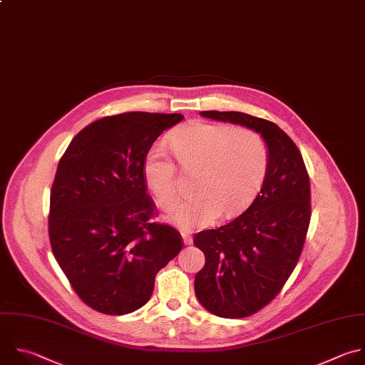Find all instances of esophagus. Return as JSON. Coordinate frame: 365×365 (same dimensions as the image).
<instances>
[{"label": "esophagus", "mask_w": 365, "mask_h": 365, "mask_svg": "<svg viewBox=\"0 0 365 365\" xmlns=\"http://www.w3.org/2000/svg\"><path fill=\"white\" fill-rule=\"evenodd\" d=\"M182 237H183V244H185V245H192V237H190L189 235L183 233Z\"/></svg>", "instance_id": "esophagus-1"}]
</instances>
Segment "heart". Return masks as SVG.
Listing matches in <instances>:
<instances>
[{
	"label": "heart",
	"mask_w": 365,
	"mask_h": 365,
	"mask_svg": "<svg viewBox=\"0 0 365 365\" xmlns=\"http://www.w3.org/2000/svg\"><path fill=\"white\" fill-rule=\"evenodd\" d=\"M169 143L183 170H199L195 176L197 193L172 215L185 230L206 227L223 212L232 217L245 210L265 182L269 152L252 130L192 121L175 132ZM143 175L158 205L173 207L179 196L178 170L163 149L149 150Z\"/></svg>",
	"instance_id": "heart-1"
}]
</instances>
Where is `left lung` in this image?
<instances>
[{
    "instance_id": "1",
    "label": "left lung",
    "mask_w": 365,
    "mask_h": 365,
    "mask_svg": "<svg viewBox=\"0 0 365 365\" xmlns=\"http://www.w3.org/2000/svg\"><path fill=\"white\" fill-rule=\"evenodd\" d=\"M200 114L255 130L269 152L265 182L251 206L193 237L205 254L195 277L199 302L217 317L245 318L281 292L298 264L311 220L309 176L297 145L272 121L240 111Z\"/></svg>"
}]
</instances>
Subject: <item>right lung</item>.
<instances>
[{
  "label": "right lung",
  "instance_id": "right-lung-1",
  "mask_svg": "<svg viewBox=\"0 0 365 365\" xmlns=\"http://www.w3.org/2000/svg\"><path fill=\"white\" fill-rule=\"evenodd\" d=\"M179 113L130 111L84 128L58 162L48 236L60 268L90 308L125 315L152 297L156 274L182 250L180 233L150 222L145 158Z\"/></svg>",
  "mask_w": 365,
  "mask_h": 365
}]
</instances>
